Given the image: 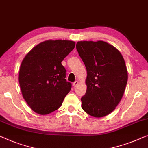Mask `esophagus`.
<instances>
[{"instance_id": "1", "label": "esophagus", "mask_w": 148, "mask_h": 148, "mask_svg": "<svg viewBox=\"0 0 148 148\" xmlns=\"http://www.w3.org/2000/svg\"><path fill=\"white\" fill-rule=\"evenodd\" d=\"M78 81H75V82L73 83L74 87H76L78 86Z\"/></svg>"}]
</instances>
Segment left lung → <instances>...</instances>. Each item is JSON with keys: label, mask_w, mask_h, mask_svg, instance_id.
I'll return each mask as SVG.
<instances>
[{"label": "left lung", "mask_w": 148, "mask_h": 148, "mask_svg": "<svg viewBox=\"0 0 148 148\" xmlns=\"http://www.w3.org/2000/svg\"><path fill=\"white\" fill-rule=\"evenodd\" d=\"M76 49L87 72L86 92L81 98V107L94 117L109 115L121 100L127 82L123 57L103 41H78Z\"/></svg>", "instance_id": "left-lung-1"}]
</instances>
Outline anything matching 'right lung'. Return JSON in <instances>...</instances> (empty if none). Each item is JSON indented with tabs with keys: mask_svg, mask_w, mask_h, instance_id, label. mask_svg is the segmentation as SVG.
Wrapping results in <instances>:
<instances>
[{
	"mask_svg": "<svg viewBox=\"0 0 148 148\" xmlns=\"http://www.w3.org/2000/svg\"><path fill=\"white\" fill-rule=\"evenodd\" d=\"M75 44L73 41L61 39L43 41L23 60L18 82L23 97L35 113L44 115L55 111L71 90L62 62Z\"/></svg>",
	"mask_w": 148,
	"mask_h": 148,
	"instance_id": "right-lung-1",
	"label": "right lung"
}]
</instances>
